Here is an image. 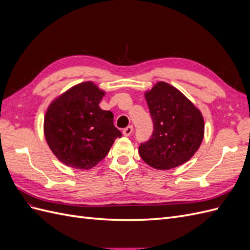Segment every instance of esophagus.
Segmentation results:
<instances>
[{"instance_id":"34e87169","label":"esophagus","mask_w":250,"mask_h":250,"mask_svg":"<svg viewBox=\"0 0 250 250\" xmlns=\"http://www.w3.org/2000/svg\"><path fill=\"white\" fill-rule=\"evenodd\" d=\"M132 131H133V127L128 126L125 128V129H123V134L125 135V137H129V135L132 133Z\"/></svg>"}]
</instances>
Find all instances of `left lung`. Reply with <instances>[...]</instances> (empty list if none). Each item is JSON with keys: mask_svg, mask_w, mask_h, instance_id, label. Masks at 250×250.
Returning a JSON list of instances; mask_svg holds the SVG:
<instances>
[{"mask_svg": "<svg viewBox=\"0 0 250 250\" xmlns=\"http://www.w3.org/2000/svg\"><path fill=\"white\" fill-rule=\"evenodd\" d=\"M154 130L141 144L142 160L157 170H169L187 163L201 145L204 120L201 111L176 87L158 81L145 92Z\"/></svg>", "mask_w": 250, "mask_h": 250, "instance_id": "left-lung-1", "label": "left lung"}]
</instances>
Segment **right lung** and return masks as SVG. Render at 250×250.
<instances>
[{
    "label": "right lung",
    "instance_id": "obj_1",
    "mask_svg": "<svg viewBox=\"0 0 250 250\" xmlns=\"http://www.w3.org/2000/svg\"><path fill=\"white\" fill-rule=\"evenodd\" d=\"M105 90L92 81L81 82L56 97L43 119L44 139L63 165L78 170L94 168L122 133L113 115L102 110Z\"/></svg>",
    "mask_w": 250,
    "mask_h": 250
}]
</instances>
